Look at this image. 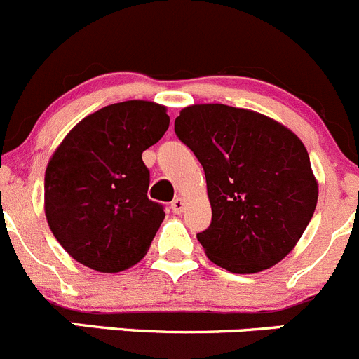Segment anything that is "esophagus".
<instances>
[{
  "mask_svg": "<svg viewBox=\"0 0 359 359\" xmlns=\"http://www.w3.org/2000/svg\"><path fill=\"white\" fill-rule=\"evenodd\" d=\"M182 209H184V200L179 196V198H175L172 202V210L175 214H180V212H182Z\"/></svg>",
  "mask_w": 359,
  "mask_h": 359,
  "instance_id": "obj_1",
  "label": "esophagus"
}]
</instances>
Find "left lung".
Instances as JSON below:
<instances>
[{
  "instance_id": "obj_1",
  "label": "left lung",
  "mask_w": 359,
  "mask_h": 359,
  "mask_svg": "<svg viewBox=\"0 0 359 359\" xmlns=\"http://www.w3.org/2000/svg\"><path fill=\"white\" fill-rule=\"evenodd\" d=\"M175 133L205 172L212 221L196 237L210 262L251 274L285 259L319 198L303 142L262 113L225 104L186 106Z\"/></svg>"
}]
</instances>
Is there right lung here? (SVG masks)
Here are the masks:
<instances>
[{
    "label": "right lung",
    "instance_id": "obj_1",
    "mask_svg": "<svg viewBox=\"0 0 359 359\" xmlns=\"http://www.w3.org/2000/svg\"><path fill=\"white\" fill-rule=\"evenodd\" d=\"M168 126L163 104L126 100L85 116L56 147L43 179V210L74 260L120 273L147 255L164 210L147 196L150 173L142 154Z\"/></svg>",
    "mask_w": 359,
    "mask_h": 359
}]
</instances>
